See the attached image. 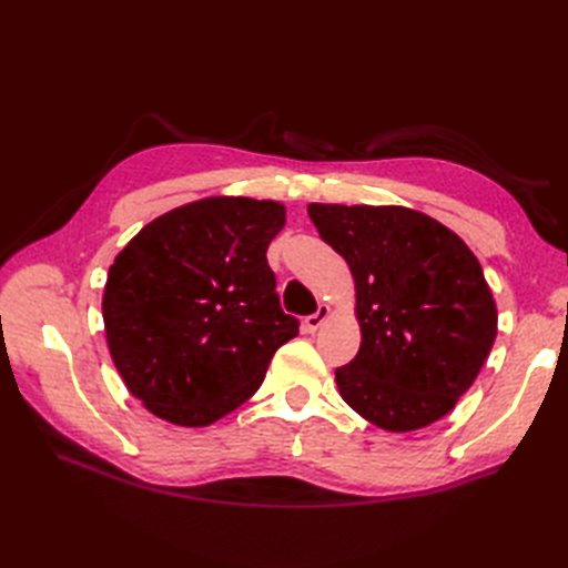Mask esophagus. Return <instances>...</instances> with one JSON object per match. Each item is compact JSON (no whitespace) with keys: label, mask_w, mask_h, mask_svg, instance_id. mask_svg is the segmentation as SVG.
I'll return each instance as SVG.
<instances>
[{"label":"esophagus","mask_w":568,"mask_h":568,"mask_svg":"<svg viewBox=\"0 0 568 568\" xmlns=\"http://www.w3.org/2000/svg\"><path fill=\"white\" fill-rule=\"evenodd\" d=\"M329 313H332V307L326 305V303H322V305L317 307V313H315V315L305 317V329L311 332V334H313V332H317L320 326H322L326 320H329Z\"/></svg>","instance_id":"obj_1"}]
</instances>
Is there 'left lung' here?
I'll return each mask as SVG.
<instances>
[{"label": "left lung", "instance_id": "8db88e82", "mask_svg": "<svg viewBox=\"0 0 568 568\" xmlns=\"http://www.w3.org/2000/svg\"><path fill=\"white\" fill-rule=\"evenodd\" d=\"M307 215L355 280L363 343L336 369L341 398L395 434L448 415L497 334V307L471 248L403 205L311 203Z\"/></svg>", "mask_w": 568, "mask_h": 568}]
</instances>
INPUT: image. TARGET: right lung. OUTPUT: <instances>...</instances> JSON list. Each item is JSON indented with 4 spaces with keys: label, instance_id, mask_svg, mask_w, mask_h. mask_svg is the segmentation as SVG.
<instances>
[{
    "label": "right lung",
    "instance_id": "add662e5",
    "mask_svg": "<svg viewBox=\"0 0 568 568\" xmlns=\"http://www.w3.org/2000/svg\"><path fill=\"white\" fill-rule=\"evenodd\" d=\"M284 222L277 201L209 196L151 220L115 255L101 301L109 351L156 417L196 428L230 415L298 334L265 255Z\"/></svg>",
    "mask_w": 568,
    "mask_h": 568
}]
</instances>
